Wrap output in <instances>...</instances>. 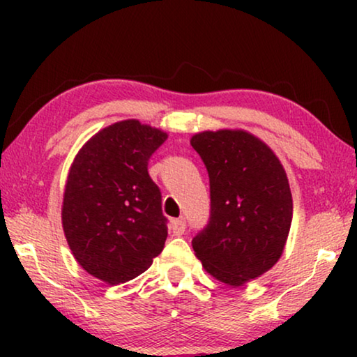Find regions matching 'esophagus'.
Instances as JSON below:
<instances>
[{
	"instance_id": "34e87169",
	"label": "esophagus",
	"mask_w": 357,
	"mask_h": 357,
	"mask_svg": "<svg viewBox=\"0 0 357 357\" xmlns=\"http://www.w3.org/2000/svg\"><path fill=\"white\" fill-rule=\"evenodd\" d=\"M170 229H172L174 236H182L185 232V221L183 219H175V221L170 224Z\"/></svg>"
}]
</instances>
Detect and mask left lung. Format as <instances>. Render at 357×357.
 Listing matches in <instances>:
<instances>
[{
	"label": "left lung",
	"instance_id": "left-lung-1",
	"mask_svg": "<svg viewBox=\"0 0 357 357\" xmlns=\"http://www.w3.org/2000/svg\"><path fill=\"white\" fill-rule=\"evenodd\" d=\"M190 144L209 175L211 216L192 241L204 270L238 287L280 260L292 222V195L281 160L245 130L202 131Z\"/></svg>",
	"mask_w": 357,
	"mask_h": 357
}]
</instances>
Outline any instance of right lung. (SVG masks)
I'll return each instance as SVG.
<instances>
[{
    "label": "right lung",
    "instance_id": "right-lung-1",
    "mask_svg": "<svg viewBox=\"0 0 357 357\" xmlns=\"http://www.w3.org/2000/svg\"><path fill=\"white\" fill-rule=\"evenodd\" d=\"M167 133L139 120L105 126L79 149L68 172L61 224L76 261L115 286L153 265L167 219L148 160Z\"/></svg>",
    "mask_w": 357,
    "mask_h": 357
}]
</instances>
